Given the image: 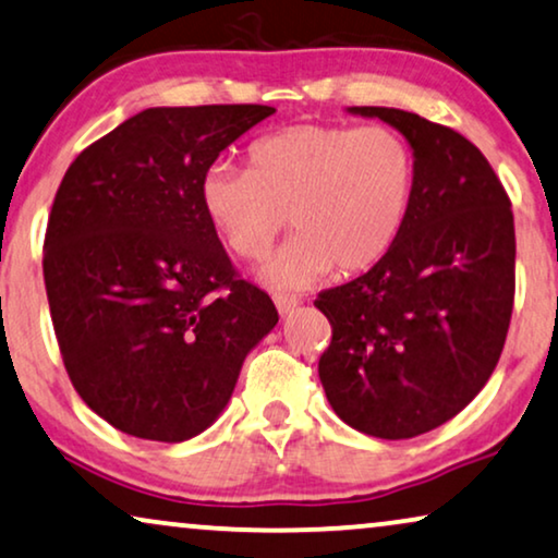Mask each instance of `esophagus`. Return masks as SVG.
<instances>
[{
  "mask_svg": "<svg viewBox=\"0 0 558 558\" xmlns=\"http://www.w3.org/2000/svg\"><path fill=\"white\" fill-rule=\"evenodd\" d=\"M274 304H277L279 315H281V317H287V315H292V312H294L296 307H300V300H296V296L277 294V296H274Z\"/></svg>",
  "mask_w": 558,
  "mask_h": 558,
  "instance_id": "obj_1",
  "label": "esophagus"
}]
</instances>
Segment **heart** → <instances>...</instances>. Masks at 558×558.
<instances>
[{"mask_svg":"<svg viewBox=\"0 0 558 558\" xmlns=\"http://www.w3.org/2000/svg\"><path fill=\"white\" fill-rule=\"evenodd\" d=\"M418 165L391 126L294 124L248 147V170L213 165L201 178L205 218L243 262L269 254L281 228L294 235L258 269L274 292H304L335 274L384 262L403 233Z\"/></svg>","mask_w":558,"mask_h":558,"instance_id":"b5f03b06","label":"heart"}]
</instances>
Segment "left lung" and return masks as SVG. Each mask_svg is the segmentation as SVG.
<instances>
[{
    "label": "left lung",
    "instance_id": "1",
    "mask_svg": "<svg viewBox=\"0 0 558 558\" xmlns=\"http://www.w3.org/2000/svg\"><path fill=\"white\" fill-rule=\"evenodd\" d=\"M348 113L407 136L418 178L391 254L317 296L332 325L319 380L348 426L411 439L460 414L498 365L515 292L513 213L483 151L454 129L386 106Z\"/></svg>",
    "mask_w": 558,
    "mask_h": 558
}]
</instances>
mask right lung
I'll return each instance as SVG.
<instances>
[{
	"label": "right lung",
	"instance_id": "add662e5",
	"mask_svg": "<svg viewBox=\"0 0 558 558\" xmlns=\"http://www.w3.org/2000/svg\"><path fill=\"white\" fill-rule=\"evenodd\" d=\"M277 109L155 106L68 167L45 233L52 327L75 391L119 432L193 439L279 323L201 205L220 151Z\"/></svg>",
	"mask_w": 558,
	"mask_h": 558
}]
</instances>
